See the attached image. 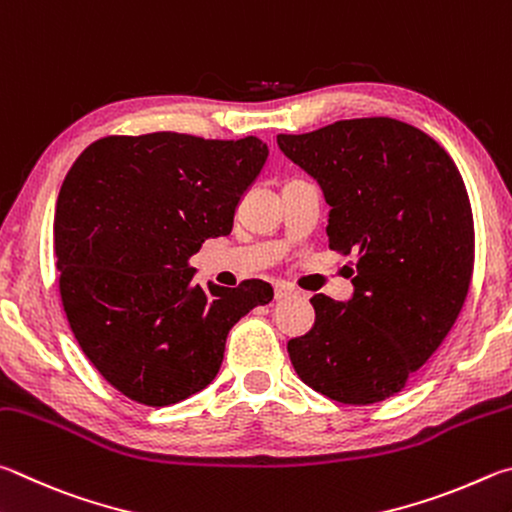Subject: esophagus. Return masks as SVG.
Instances as JSON below:
<instances>
[{
  "label": "esophagus",
  "instance_id": "esophagus-1",
  "mask_svg": "<svg viewBox=\"0 0 512 512\" xmlns=\"http://www.w3.org/2000/svg\"><path fill=\"white\" fill-rule=\"evenodd\" d=\"M294 294H297V290H294L292 285H288V283H276L274 285V299L276 301L290 299V297H294Z\"/></svg>",
  "mask_w": 512,
  "mask_h": 512
}]
</instances>
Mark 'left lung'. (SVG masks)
I'll return each instance as SVG.
<instances>
[{"instance_id": "obj_1", "label": "left lung", "mask_w": 512, "mask_h": 512, "mask_svg": "<svg viewBox=\"0 0 512 512\" xmlns=\"http://www.w3.org/2000/svg\"><path fill=\"white\" fill-rule=\"evenodd\" d=\"M276 141L324 191L330 249L357 254L351 299H310L315 326L288 342L294 371L346 405L391 398L468 297L474 224L459 168L429 134L387 116Z\"/></svg>"}]
</instances>
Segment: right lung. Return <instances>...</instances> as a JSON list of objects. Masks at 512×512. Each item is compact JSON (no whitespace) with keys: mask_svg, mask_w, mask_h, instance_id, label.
Here are the masks:
<instances>
[{"mask_svg":"<svg viewBox=\"0 0 512 512\" xmlns=\"http://www.w3.org/2000/svg\"><path fill=\"white\" fill-rule=\"evenodd\" d=\"M267 143L177 132L105 137L62 182L53 245L71 333L123 396L166 407L209 387L233 324L274 297L270 283L193 285L206 238L229 236Z\"/></svg>","mask_w":512,"mask_h":512,"instance_id":"1","label":"right lung"}]
</instances>
